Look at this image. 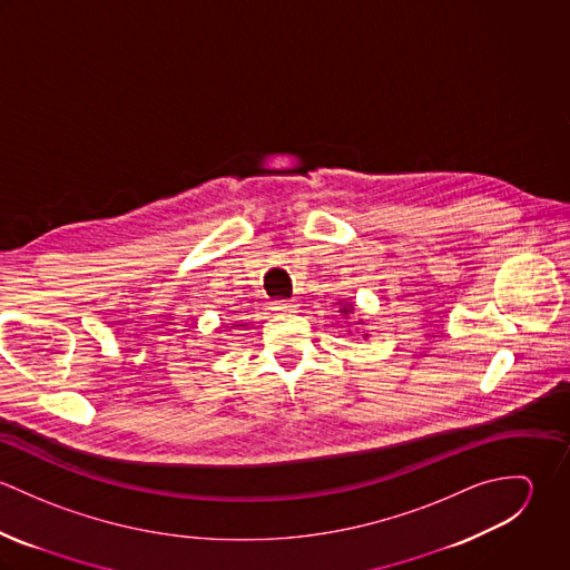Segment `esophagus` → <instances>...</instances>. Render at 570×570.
<instances>
[{"instance_id":"34e87169","label":"esophagus","mask_w":570,"mask_h":570,"mask_svg":"<svg viewBox=\"0 0 570 570\" xmlns=\"http://www.w3.org/2000/svg\"><path fill=\"white\" fill-rule=\"evenodd\" d=\"M272 309L278 314H294L298 309V305L294 301H274Z\"/></svg>"}]
</instances>
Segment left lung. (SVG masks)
I'll list each match as a JSON object with an SVG mask.
<instances>
[{
    "label": "left lung",
    "mask_w": 570,
    "mask_h": 570,
    "mask_svg": "<svg viewBox=\"0 0 570 570\" xmlns=\"http://www.w3.org/2000/svg\"><path fill=\"white\" fill-rule=\"evenodd\" d=\"M340 312H342V316H348L353 312V305H344V307H340ZM364 337H366V333H364Z\"/></svg>",
    "instance_id": "obj_1"
}]
</instances>
